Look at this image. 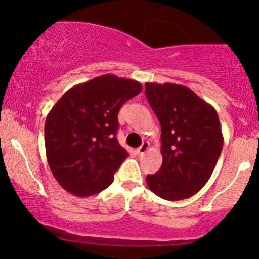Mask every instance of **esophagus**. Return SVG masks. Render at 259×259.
I'll return each instance as SVG.
<instances>
[{"instance_id":"1","label":"esophagus","mask_w":259,"mask_h":259,"mask_svg":"<svg viewBox=\"0 0 259 259\" xmlns=\"http://www.w3.org/2000/svg\"><path fill=\"white\" fill-rule=\"evenodd\" d=\"M148 148H150V144H148L147 141H145V142H142V145L138 148V151H136V152H138L139 156H142V154H145L147 152Z\"/></svg>"}]
</instances>
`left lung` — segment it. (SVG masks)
I'll use <instances>...</instances> for the list:
<instances>
[{
  "mask_svg": "<svg viewBox=\"0 0 259 259\" xmlns=\"http://www.w3.org/2000/svg\"><path fill=\"white\" fill-rule=\"evenodd\" d=\"M145 92L158 118L162 167L147 175L151 191L168 201L191 197L209 180L223 150L214 107L184 85L146 82Z\"/></svg>",
  "mask_w": 259,
  "mask_h": 259,
  "instance_id": "8db88e82",
  "label": "left lung"
}]
</instances>
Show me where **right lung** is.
<instances>
[{
	"instance_id": "1",
	"label": "right lung",
	"mask_w": 259,
	"mask_h": 259,
	"mask_svg": "<svg viewBox=\"0 0 259 259\" xmlns=\"http://www.w3.org/2000/svg\"><path fill=\"white\" fill-rule=\"evenodd\" d=\"M142 85L112 74L73 86L46 117L45 147L53 177L65 191L89 197L112 184L129 154L115 134L118 112Z\"/></svg>"
}]
</instances>
